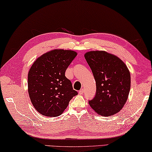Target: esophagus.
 Instances as JSON below:
<instances>
[{
	"label": "esophagus",
	"instance_id": "1",
	"mask_svg": "<svg viewBox=\"0 0 152 152\" xmlns=\"http://www.w3.org/2000/svg\"><path fill=\"white\" fill-rule=\"evenodd\" d=\"M83 94H84V89H83L79 90V95H83Z\"/></svg>",
	"mask_w": 152,
	"mask_h": 152
}]
</instances>
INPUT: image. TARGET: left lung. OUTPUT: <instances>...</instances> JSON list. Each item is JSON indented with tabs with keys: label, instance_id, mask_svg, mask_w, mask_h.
<instances>
[{
	"label": "left lung",
	"instance_id": "obj_1",
	"mask_svg": "<svg viewBox=\"0 0 152 152\" xmlns=\"http://www.w3.org/2000/svg\"><path fill=\"white\" fill-rule=\"evenodd\" d=\"M85 58L96 82L95 95L89 101L91 107L102 116L118 113L126 102L131 87L127 66L118 57L102 50L87 53Z\"/></svg>",
	"mask_w": 152,
	"mask_h": 152
}]
</instances>
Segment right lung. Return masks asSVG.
Wrapping results in <instances>:
<instances>
[{
	"label": "right lung",
	"instance_id": "add662e5",
	"mask_svg": "<svg viewBox=\"0 0 152 152\" xmlns=\"http://www.w3.org/2000/svg\"><path fill=\"white\" fill-rule=\"evenodd\" d=\"M77 55L73 50H53L31 66L28 74V94L34 107L42 115H60L78 94L65 74Z\"/></svg>",
	"mask_w": 152,
	"mask_h": 152
}]
</instances>
